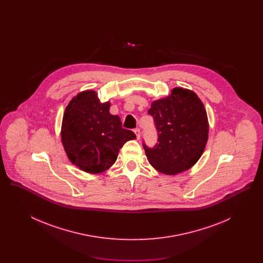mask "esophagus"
Here are the masks:
<instances>
[{"mask_svg":"<svg viewBox=\"0 0 263 263\" xmlns=\"http://www.w3.org/2000/svg\"><path fill=\"white\" fill-rule=\"evenodd\" d=\"M134 133L136 134V136H137L138 139H140V137H141V131H140V129H139V128H136V129L134 130Z\"/></svg>","mask_w":263,"mask_h":263,"instance_id":"1","label":"esophagus"}]
</instances>
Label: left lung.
<instances>
[{"label": "left lung", "mask_w": 263, "mask_h": 263, "mask_svg": "<svg viewBox=\"0 0 263 263\" xmlns=\"http://www.w3.org/2000/svg\"><path fill=\"white\" fill-rule=\"evenodd\" d=\"M148 113L159 135L154 148L143 144L152 166L168 175L192 167L205 150L209 134L207 112L198 96L187 88H173L166 98L154 100Z\"/></svg>", "instance_id": "obj_1"}]
</instances>
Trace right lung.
Listing matches in <instances>:
<instances>
[{
  "label": "right lung",
  "instance_id": "obj_1",
  "mask_svg": "<svg viewBox=\"0 0 263 263\" xmlns=\"http://www.w3.org/2000/svg\"><path fill=\"white\" fill-rule=\"evenodd\" d=\"M110 102H100L97 91L78 93L63 115L61 141L70 162L88 174H100L116 162L119 150L136 135L122 128Z\"/></svg>",
  "mask_w": 263,
  "mask_h": 263
}]
</instances>
